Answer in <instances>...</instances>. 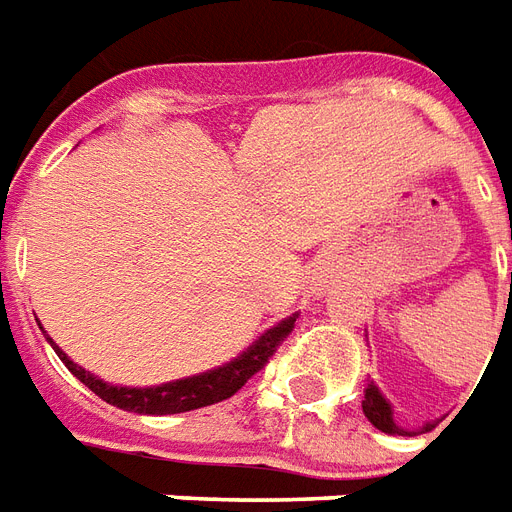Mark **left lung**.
<instances>
[{"mask_svg": "<svg viewBox=\"0 0 512 512\" xmlns=\"http://www.w3.org/2000/svg\"><path fill=\"white\" fill-rule=\"evenodd\" d=\"M363 415L369 418V423H372L374 429L385 431V434H399V437H412V434H423V431H429L434 423H423L420 429H404V426H399L396 423V418H393V407L391 401L382 396V391L374 385V382H369L366 385V391H363Z\"/></svg>", "mask_w": 512, "mask_h": 512, "instance_id": "left-lung-1", "label": "left lung"}]
</instances>
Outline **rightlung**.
<instances>
[{"mask_svg":"<svg viewBox=\"0 0 512 512\" xmlns=\"http://www.w3.org/2000/svg\"><path fill=\"white\" fill-rule=\"evenodd\" d=\"M295 317L290 314L285 320H279L271 325L266 333H260L255 342L249 344L246 350H241L236 358H230L227 363L217 366V369H208V372L192 374V377H181V380L162 382V385H149V388H130V385H113V382L100 380L97 374L86 372L83 366L67 355L59 344L45 333L48 344L54 347L59 355V361L78 377V380L97 393L102 401H108L113 407L127 412H138V415H176V412H189L208 407V404H217L222 399H230L233 393L244 385L249 377L263 369V363L274 355L276 344L285 339L287 333L293 331Z\"/></svg>","mask_w":512,"mask_h":512,"instance_id":"add662e5","label":"right lung"}]
</instances>
